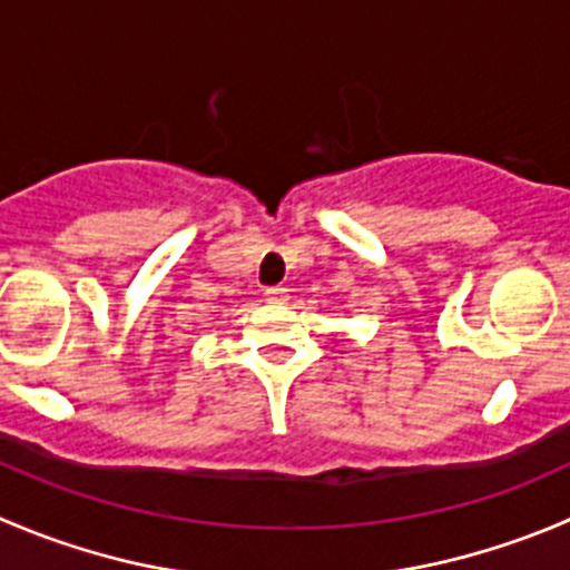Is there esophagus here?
Segmentation results:
<instances>
[{"label": "esophagus", "instance_id": "obj_1", "mask_svg": "<svg viewBox=\"0 0 570 570\" xmlns=\"http://www.w3.org/2000/svg\"><path fill=\"white\" fill-rule=\"evenodd\" d=\"M264 297H267L269 303H284L286 301V289H284V286H269V289H264Z\"/></svg>", "mask_w": 570, "mask_h": 570}]
</instances>
